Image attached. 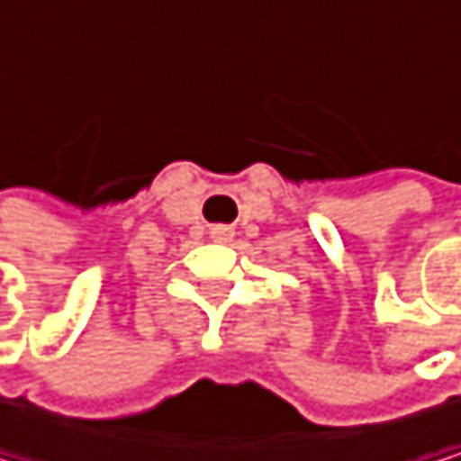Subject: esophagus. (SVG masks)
Masks as SVG:
<instances>
[{
  "mask_svg": "<svg viewBox=\"0 0 461 461\" xmlns=\"http://www.w3.org/2000/svg\"><path fill=\"white\" fill-rule=\"evenodd\" d=\"M210 235H212V240L226 243V240H232V238H235V229H232V226H226V223H215V226L210 229Z\"/></svg>",
  "mask_w": 461,
  "mask_h": 461,
  "instance_id": "34e87169",
  "label": "esophagus"
}]
</instances>
